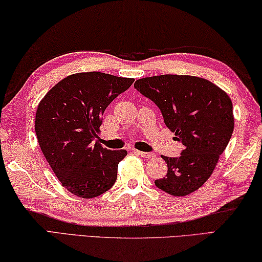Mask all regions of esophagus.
Masks as SVG:
<instances>
[{
    "label": "esophagus",
    "mask_w": 262,
    "mask_h": 262,
    "mask_svg": "<svg viewBox=\"0 0 262 262\" xmlns=\"http://www.w3.org/2000/svg\"><path fill=\"white\" fill-rule=\"evenodd\" d=\"M135 153H136L137 155H140V157L144 158V159H152V158H154V154H153V153L141 152V150H135Z\"/></svg>",
    "instance_id": "1"
}]
</instances>
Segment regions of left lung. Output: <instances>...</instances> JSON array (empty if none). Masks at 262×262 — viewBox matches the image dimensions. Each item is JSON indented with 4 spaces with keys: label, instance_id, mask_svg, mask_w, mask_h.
I'll use <instances>...</instances> for the list:
<instances>
[{
    "label": "left lung",
    "instance_id": "obj_1",
    "mask_svg": "<svg viewBox=\"0 0 262 262\" xmlns=\"http://www.w3.org/2000/svg\"><path fill=\"white\" fill-rule=\"evenodd\" d=\"M135 87L158 105L173 139L184 146L180 158L162 155L168 172L155 185L173 196L196 191L213 173L232 136L231 99L212 81L187 75L141 78Z\"/></svg>",
    "mask_w": 262,
    "mask_h": 262
}]
</instances>
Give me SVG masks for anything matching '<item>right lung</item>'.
<instances>
[{"instance_id": "1", "label": "right lung", "mask_w": 262, "mask_h": 262, "mask_svg": "<svg viewBox=\"0 0 262 262\" xmlns=\"http://www.w3.org/2000/svg\"><path fill=\"white\" fill-rule=\"evenodd\" d=\"M135 81L92 71L68 76L48 91L35 114V134L46 160L64 189L91 199L112 187L125 149L98 143L105 108Z\"/></svg>"}]
</instances>
